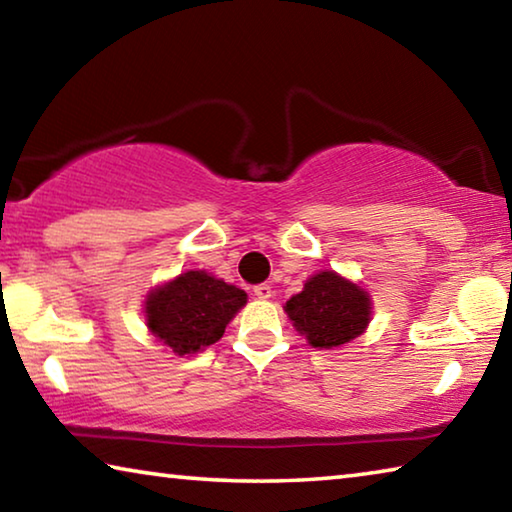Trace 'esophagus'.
I'll return each mask as SVG.
<instances>
[{
  "mask_svg": "<svg viewBox=\"0 0 512 512\" xmlns=\"http://www.w3.org/2000/svg\"><path fill=\"white\" fill-rule=\"evenodd\" d=\"M253 293H255L259 300H268V298L273 296V289L268 287V284H257V287L253 289Z\"/></svg>",
  "mask_w": 512,
  "mask_h": 512,
  "instance_id": "esophagus-1",
  "label": "esophagus"
}]
</instances>
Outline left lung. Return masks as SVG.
<instances>
[{
	"label": "left lung",
	"mask_w": 512,
	"mask_h": 512,
	"mask_svg": "<svg viewBox=\"0 0 512 512\" xmlns=\"http://www.w3.org/2000/svg\"><path fill=\"white\" fill-rule=\"evenodd\" d=\"M284 311L309 345L334 350L366 332L372 302L368 291L339 273L320 271L309 277L305 289L287 300Z\"/></svg>",
	"instance_id": "obj_1"
}]
</instances>
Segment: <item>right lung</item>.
<instances>
[{
  "label": "right lung",
  "instance_id": "obj_1",
  "mask_svg": "<svg viewBox=\"0 0 512 512\" xmlns=\"http://www.w3.org/2000/svg\"><path fill=\"white\" fill-rule=\"evenodd\" d=\"M246 300V291L235 284L205 271H187L146 296V327L155 339L185 357L219 341Z\"/></svg>",
  "mask_w": 512,
  "mask_h": 512
}]
</instances>
